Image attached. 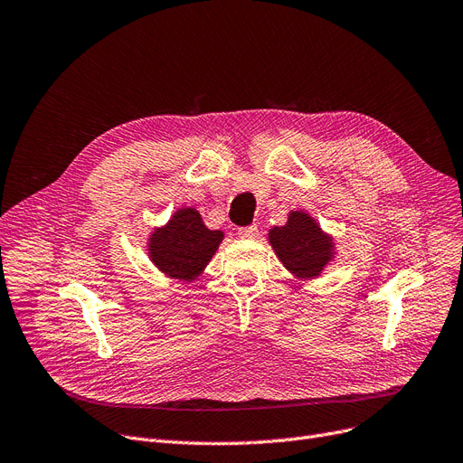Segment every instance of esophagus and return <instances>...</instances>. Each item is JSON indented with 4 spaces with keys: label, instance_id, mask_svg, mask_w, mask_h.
<instances>
[{
    "label": "esophagus",
    "instance_id": "obj_1",
    "mask_svg": "<svg viewBox=\"0 0 463 463\" xmlns=\"http://www.w3.org/2000/svg\"><path fill=\"white\" fill-rule=\"evenodd\" d=\"M260 234V231H258V227L255 225H250V227H242V229H238V236L241 238H244V241H251V238H255Z\"/></svg>",
    "mask_w": 463,
    "mask_h": 463
}]
</instances>
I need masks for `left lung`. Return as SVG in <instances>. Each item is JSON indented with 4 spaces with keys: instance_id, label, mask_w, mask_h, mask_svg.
Masks as SVG:
<instances>
[{
    "instance_id": "left-lung-1",
    "label": "left lung",
    "mask_w": 463,
    "mask_h": 463,
    "mask_svg": "<svg viewBox=\"0 0 463 463\" xmlns=\"http://www.w3.org/2000/svg\"><path fill=\"white\" fill-rule=\"evenodd\" d=\"M269 244L289 275L309 282L335 261V241L305 210L288 213L286 225L269 229Z\"/></svg>"
}]
</instances>
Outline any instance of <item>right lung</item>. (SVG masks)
<instances>
[{
  "label": "right lung",
  "instance_id": "right-lung-1",
  "mask_svg": "<svg viewBox=\"0 0 463 463\" xmlns=\"http://www.w3.org/2000/svg\"><path fill=\"white\" fill-rule=\"evenodd\" d=\"M222 238L225 232L205 227L200 212L186 205L174 212L165 225L150 231L146 253L164 277L194 282L210 265Z\"/></svg>",
  "mask_w": 463,
  "mask_h": 463
}]
</instances>
